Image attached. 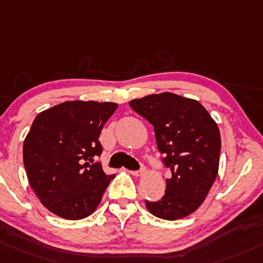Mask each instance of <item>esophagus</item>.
Instances as JSON below:
<instances>
[{
	"mask_svg": "<svg viewBox=\"0 0 263 263\" xmlns=\"http://www.w3.org/2000/svg\"><path fill=\"white\" fill-rule=\"evenodd\" d=\"M129 174L134 176H142L143 174H145V168H141V170H137V171H132L129 170Z\"/></svg>",
	"mask_w": 263,
	"mask_h": 263,
	"instance_id": "1",
	"label": "esophagus"
}]
</instances>
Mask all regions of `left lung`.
Returning a JSON list of instances; mask_svg holds the SVG:
<instances>
[{"instance_id":"obj_1","label":"left lung","mask_w":263,"mask_h":263,"mask_svg":"<svg viewBox=\"0 0 263 263\" xmlns=\"http://www.w3.org/2000/svg\"><path fill=\"white\" fill-rule=\"evenodd\" d=\"M129 106L154 126L157 148L171 170L165 195L146 200L155 217L176 220L203 204L218 175L220 134L215 121L198 101L164 92L134 99Z\"/></svg>"}]
</instances>
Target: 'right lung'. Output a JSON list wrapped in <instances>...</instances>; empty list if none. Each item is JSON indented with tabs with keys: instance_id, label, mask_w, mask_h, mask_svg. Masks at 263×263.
Wrapping results in <instances>:
<instances>
[{
	"instance_id": "add662e5",
	"label": "right lung",
	"mask_w": 263,
	"mask_h": 263,
	"mask_svg": "<svg viewBox=\"0 0 263 263\" xmlns=\"http://www.w3.org/2000/svg\"><path fill=\"white\" fill-rule=\"evenodd\" d=\"M112 102L70 101L39 113L24 141L30 186L48 211L78 220L101 203L115 175H106L99 135L117 109Z\"/></svg>"
}]
</instances>
